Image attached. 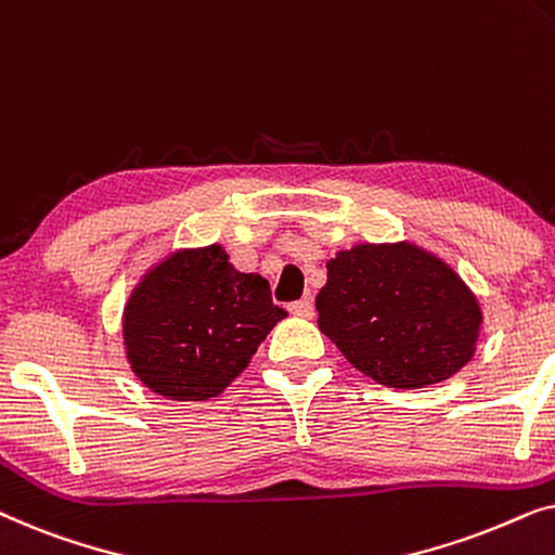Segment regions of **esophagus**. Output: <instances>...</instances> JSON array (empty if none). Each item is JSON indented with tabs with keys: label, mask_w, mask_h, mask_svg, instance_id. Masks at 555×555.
<instances>
[{
	"label": "esophagus",
	"mask_w": 555,
	"mask_h": 555,
	"mask_svg": "<svg viewBox=\"0 0 555 555\" xmlns=\"http://www.w3.org/2000/svg\"><path fill=\"white\" fill-rule=\"evenodd\" d=\"M287 310H291L293 315H300V318H313V313H315L313 300H310V298H300V300L291 302V306H287Z\"/></svg>",
	"instance_id": "1"
}]
</instances>
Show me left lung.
I'll list each match as a JSON object with an SVG mask.
<instances>
[{
  "mask_svg": "<svg viewBox=\"0 0 555 555\" xmlns=\"http://www.w3.org/2000/svg\"><path fill=\"white\" fill-rule=\"evenodd\" d=\"M325 268L318 328L361 374L391 389H422L447 382L475 356L480 302L427 249L366 242L340 249Z\"/></svg>",
  "mask_w": 555,
  "mask_h": 555,
  "instance_id": "1",
  "label": "left lung"
}]
</instances>
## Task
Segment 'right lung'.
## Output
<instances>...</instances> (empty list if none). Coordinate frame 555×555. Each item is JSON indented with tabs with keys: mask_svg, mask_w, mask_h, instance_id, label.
I'll return each mask as SVG.
<instances>
[{
	"mask_svg": "<svg viewBox=\"0 0 555 555\" xmlns=\"http://www.w3.org/2000/svg\"><path fill=\"white\" fill-rule=\"evenodd\" d=\"M285 315L268 280L234 270L222 245L179 249L151 268L126 302V359L151 391L204 401L247 369Z\"/></svg>",
	"mask_w": 555,
	"mask_h": 555,
	"instance_id": "obj_1",
	"label": "right lung"
}]
</instances>
